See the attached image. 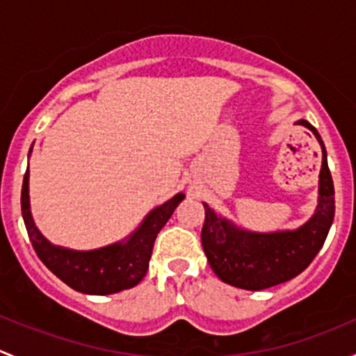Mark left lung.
<instances>
[{"instance_id": "obj_1", "label": "left lung", "mask_w": 356, "mask_h": 356, "mask_svg": "<svg viewBox=\"0 0 356 356\" xmlns=\"http://www.w3.org/2000/svg\"><path fill=\"white\" fill-rule=\"evenodd\" d=\"M296 124L310 129L322 148L318 203L303 225L293 231H248L203 203L201 245L208 264L220 281L236 288L260 291L296 277L317 257L332 225L334 184L324 141L310 122L298 120Z\"/></svg>"}]
</instances>
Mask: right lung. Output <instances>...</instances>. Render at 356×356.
Instances as JSON below:
<instances>
[{"mask_svg":"<svg viewBox=\"0 0 356 356\" xmlns=\"http://www.w3.org/2000/svg\"><path fill=\"white\" fill-rule=\"evenodd\" d=\"M182 200L184 193H177L163 204H158L146 215L139 227L122 241L98 250H70L51 245L35 227L29 200L27 167L22 184V217L35 253L56 277L79 293L103 296L131 289L143 281L148 272L156 234L167 224Z\"/></svg>","mask_w":356,"mask_h":356,"instance_id":"obj_1","label":"right lung"}]
</instances>
